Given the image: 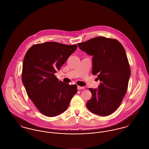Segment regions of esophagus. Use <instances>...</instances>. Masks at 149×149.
<instances>
[{"label": "esophagus", "mask_w": 149, "mask_h": 149, "mask_svg": "<svg viewBox=\"0 0 149 149\" xmlns=\"http://www.w3.org/2000/svg\"><path fill=\"white\" fill-rule=\"evenodd\" d=\"M84 89H85V87H83V86H77V89L78 90Z\"/></svg>", "instance_id": "1"}]
</instances>
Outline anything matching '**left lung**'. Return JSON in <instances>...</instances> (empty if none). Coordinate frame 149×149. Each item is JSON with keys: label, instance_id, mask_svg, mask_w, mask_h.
Listing matches in <instances>:
<instances>
[{"label": "left lung", "instance_id": "8db88e82", "mask_svg": "<svg viewBox=\"0 0 149 149\" xmlns=\"http://www.w3.org/2000/svg\"><path fill=\"white\" fill-rule=\"evenodd\" d=\"M78 46L93 56L92 74L101 81L98 89H89L92 97L86 107L99 116L109 115L119 108L128 89L130 68L125 49L118 40L103 37Z\"/></svg>", "mask_w": 149, "mask_h": 149}]
</instances>
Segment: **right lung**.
Wrapping results in <instances>:
<instances>
[{
	"mask_svg": "<svg viewBox=\"0 0 149 149\" xmlns=\"http://www.w3.org/2000/svg\"><path fill=\"white\" fill-rule=\"evenodd\" d=\"M77 48L76 45L48 42L32 46L24 56L22 83L29 98L46 116L65 111L77 92L76 85L59 81L54 74Z\"/></svg>",
	"mask_w": 149,
	"mask_h": 149,
	"instance_id": "right-lung-1",
	"label": "right lung"
}]
</instances>
